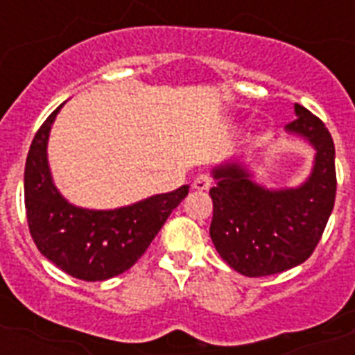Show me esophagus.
Returning <instances> with one entry per match:
<instances>
[{"label": "esophagus", "mask_w": 355, "mask_h": 355, "mask_svg": "<svg viewBox=\"0 0 355 355\" xmlns=\"http://www.w3.org/2000/svg\"><path fill=\"white\" fill-rule=\"evenodd\" d=\"M211 186V178L208 175H199V177L193 180V189L197 191H206V189H210Z\"/></svg>", "instance_id": "obj_1"}]
</instances>
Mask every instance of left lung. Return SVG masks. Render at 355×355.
I'll return each instance as SVG.
<instances>
[{"label":"left lung","mask_w":355,"mask_h":355,"mask_svg":"<svg viewBox=\"0 0 355 355\" xmlns=\"http://www.w3.org/2000/svg\"><path fill=\"white\" fill-rule=\"evenodd\" d=\"M286 134L315 150L304 182L267 188L256 180L254 160L228 158L211 167L214 247L234 270L269 276L304 263L324 232L336 202V147L317 116L295 105Z\"/></svg>","instance_id":"left-lung-1"}]
</instances>
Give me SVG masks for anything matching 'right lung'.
I'll list each match as a JSON object with an SVG mask.
<instances>
[{"mask_svg":"<svg viewBox=\"0 0 355 355\" xmlns=\"http://www.w3.org/2000/svg\"><path fill=\"white\" fill-rule=\"evenodd\" d=\"M62 103L44 121L25 162L27 223L36 247L73 278L103 282L130 269L147 250L167 217L188 195L189 186L158 193L114 210L71 205L53 180L47 144Z\"/></svg>","mask_w":355,"mask_h":355,"instance_id":"1","label":"right lung"}]
</instances>
